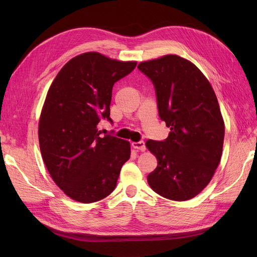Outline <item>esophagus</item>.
Wrapping results in <instances>:
<instances>
[{"mask_svg": "<svg viewBox=\"0 0 257 257\" xmlns=\"http://www.w3.org/2000/svg\"><path fill=\"white\" fill-rule=\"evenodd\" d=\"M132 147L134 148L136 150L139 151H145L146 150V146L144 142H137V143H132Z\"/></svg>", "mask_w": 257, "mask_h": 257, "instance_id": "esophagus-1", "label": "esophagus"}]
</instances>
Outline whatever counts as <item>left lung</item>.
I'll list each match as a JSON object with an SVG mask.
<instances>
[{
    "label": "left lung",
    "instance_id": "1",
    "mask_svg": "<svg viewBox=\"0 0 257 257\" xmlns=\"http://www.w3.org/2000/svg\"><path fill=\"white\" fill-rule=\"evenodd\" d=\"M137 67L153 82L160 118L170 128L164 142L146 143L158 160L148 183L165 198L191 199L211 181L222 157L225 127L215 93L200 69L177 54Z\"/></svg>",
    "mask_w": 257,
    "mask_h": 257
}]
</instances>
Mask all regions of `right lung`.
I'll return each mask as SVG.
<instances>
[{"label": "right lung", "mask_w": 257, "mask_h": 257, "mask_svg": "<svg viewBox=\"0 0 257 257\" xmlns=\"http://www.w3.org/2000/svg\"><path fill=\"white\" fill-rule=\"evenodd\" d=\"M95 51L69 60L52 81L38 122L44 163L59 188L83 204L114 190L131 155L127 141L99 137L100 119H110L112 87L135 68Z\"/></svg>", "instance_id": "obj_1"}]
</instances>
